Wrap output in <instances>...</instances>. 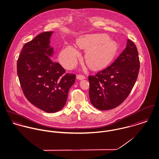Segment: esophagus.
Instances as JSON below:
<instances>
[{"label":"esophagus","instance_id":"esophagus-1","mask_svg":"<svg viewBox=\"0 0 159 159\" xmlns=\"http://www.w3.org/2000/svg\"><path fill=\"white\" fill-rule=\"evenodd\" d=\"M77 79H79V80H82L85 79V77L84 75H78L77 76Z\"/></svg>","mask_w":159,"mask_h":159}]
</instances>
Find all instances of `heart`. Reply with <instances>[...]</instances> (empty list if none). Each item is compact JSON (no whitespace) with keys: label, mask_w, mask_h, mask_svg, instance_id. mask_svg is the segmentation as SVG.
I'll use <instances>...</instances> for the list:
<instances>
[{"label":"heart","mask_w":159,"mask_h":159,"mask_svg":"<svg viewBox=\"0 0 159 159\" xmlns=\"http://www.w3.org/2000/svg\"><path fill=\"white\" fill-rule=\"evenodd\" d=\"M77 45L87 50L85 58L87 64L93 69L107 65L117 53V44L103 34H88L77 39ZM80 56L79 51L72 46H68L59 55L60 61L67 69L74 68Z\"/></svg>","instance_id":"1"}]
</instances>
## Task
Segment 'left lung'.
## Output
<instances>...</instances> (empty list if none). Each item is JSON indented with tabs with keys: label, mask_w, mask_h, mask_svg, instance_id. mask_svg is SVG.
<instances>
[{
	"label": "left lung",
	"mask_w": 159,
	"mask_h": 159,
	"mask_svg": "<svg viewBox=\"0 0 159 159\" xmlns=\"http://www.w3.org/2000/svg\"><path fill=\"white\" fill-rule=\"evenodd\" d=\"M140 70L135 44L127 39L125 49L111 65L89 76V96L91 104L100 110L120 106L134 87Z\"/></svg>",
	"instance_id": "left-lung-1"
}]
</instances>
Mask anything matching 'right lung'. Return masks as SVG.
I'll return each mask as SVG.
<instances>
[{"mask_svg":"<svg viewBox=\"0 0 159 159\" xmlns=\"http://www.w3.org/2000/svg\"><path fill=\"white\" fill-rule=\"evenodd\" d=\"M53 32H46L26 43L17 61V72L27 100L47 113L60 111L65 106L75 75L53 61L50 45Z\"/></svg>","mask_w":159,"mask_h":159,"instance_id":"add662e5","label":"right lung"}]
</instances>
